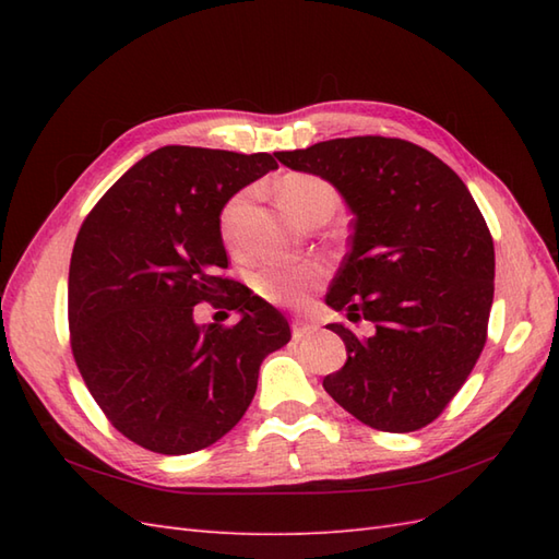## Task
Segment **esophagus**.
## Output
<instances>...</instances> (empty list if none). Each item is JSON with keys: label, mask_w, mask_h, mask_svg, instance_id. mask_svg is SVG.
Returning a JSON list of instances; mask_svg holds the SVG:
<instances>
[{"label": "esophagus", "mask_w": 559, "mask_h": 559, "mask_svg": "<svg viewBox=\"0 0 559 559\" xmlns=\"http://www.w3.org/2000/svg\"><path fill=\"white\" fill-rule=\"evenodd\" d=\"M317 331V324L307 322L302 317H295L293 319V338H305V336H312Z\"/></svg>", "instance_id": "esophagus-1"}]
</instances>
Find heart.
<instances>
[{
  "label": "heart",
  "mask_w": 559,
  "mask_h": 559,
  "mask_svg": "<svg viewBox=\"0 0 559 559\" xmlns=\"http://www.w3.org/2000/svg\"><path fill=\"white\" fill-rule=\"evenodd\" d=\"M278 197L295 218L305 221L322 204H336V189L310 173H290L278 185ZM247 194H235L221 211V237L228 247L240 245V216ZM324 281V269L317 264H293V261H261L254 266L249 283L261 298L276 305L298 307Z\"/></svg>",
  "instance_id": "1"
}]
</instances>
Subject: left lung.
<instances>
[{"mask_svg": "<svg viewBox=\"0 0 559 559\" xmlns=\"http://www.w3.org/2000/svg\"><path fill=\"white\" fill-rule=\"evenodd\" d=\"M276 158L324 177L355 216L326 305L374 334L329 324L348 360L324 389L374 430H420L459 394L488 341L495 245L478 204L447 163L406 139H331Z\"/></svg>", "mask_w": 559, "mask_h": 559, "instance_id": "1", "label": "left lung"}]
</instances>
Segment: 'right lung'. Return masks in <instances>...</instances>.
Wrapping results in <instances>:
<instances>
[{
	"instance_id": "right-lung-1",
	"label": "right lung",
	"mask_w": 559,
	"mask_h": 559,
	"mask_svg": "<svg viewBox=\"0 0 559 559\" xmlns=\"http://www.w3.org/2000/svg\"><path fill=\"white\" fill-rule=\"evenodd\" d=\"M278 168L269 153L163 146L129 168L83 221L69 264V341L105 418L156 454H192L240 423L259 365L290 326L225 276L221 209ZM235 325L193 324V305Z\"/></svg>"
}]
</instances>
